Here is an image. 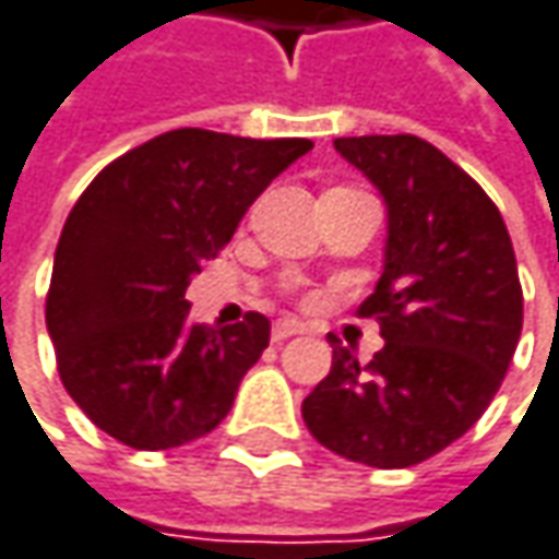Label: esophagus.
<instances>
[{
	"label": "esophagus",
	"mask_w": 559,
	"mask_h": 559,
	"mask_svg": "<svg viewBox=\"0 0 559 559\" xmlns=\"http://www.w3.org/2000/svg\"><path fill=\"white\" fill-rule=\"evenodd\" d=\"M306 325H300L297 319H278L275 325H272V341L281 344V341H287V337H294V334H304Z\"/></svg>",
	"instance_id": "esophagus-1"
}]
</instances>
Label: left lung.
Masks as SVG:
<instances>
[{"mask_svg": "<svg viewBox=\"0 0 559 559\" xmlns=\"http://www.w3.org/2000/svg\"><path fill=\"white\" fill-rule=\"evenodd\" d=\"M334 150L388 206L384 272L356 309L384 347L366 366L334 347L304 423L337 456L406 469L495 401L522 331L516 255L491 197L423 136H337Z\"/></svg>", "mask_w": 559, "mask_h": 559, "instance_id": "obj_1", "label": "left lung"}]
</instances>
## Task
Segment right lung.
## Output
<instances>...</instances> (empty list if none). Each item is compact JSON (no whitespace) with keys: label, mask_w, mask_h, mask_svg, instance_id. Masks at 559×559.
Returning a JSON list of instances; mask_svg holds the SVG:
<instances>
[{"label":"right lung","mask_w":559,"mask_h":559,"mask_svg":"<svg viewBox=\"0 0 559 559\" xmlns=\"http://www.w3.org/2000/svg\"><path fill=\"white\" fill-rule=\"evenodd\" d=\"M312 140L178 128L109 162L74 203L46 294L64 391L115 441L181 448L231 409L269 319L197 325L187 287Z\"/></svg>","instance_id":"add662e5"}]
</instances>
